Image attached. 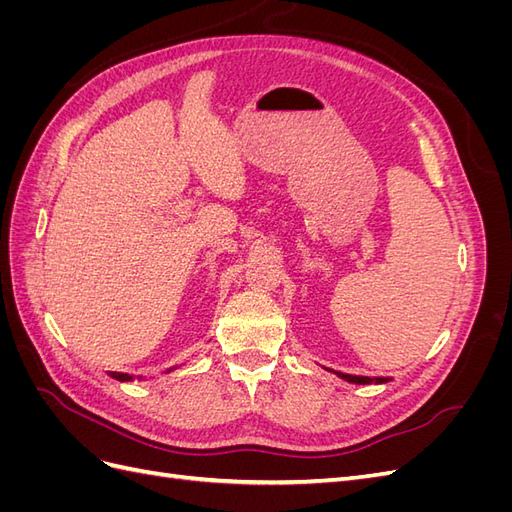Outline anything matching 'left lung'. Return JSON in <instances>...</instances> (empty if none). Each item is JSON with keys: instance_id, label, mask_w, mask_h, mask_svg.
Wrapping results in <instances>:
<instances>
[{"instance_id": "1", "label": "left lung", "mask_w": 512, "mask_h": 512, "mask_svg": "<svg viewBox=\"0 0 512 512\" xmlns=\"http://www.w3.org/2000/svg\"><path fill=\"white\" fill-rule=\"evenodd\" d=\"M335 374H337L339 378H344L346 382H352V384H371V382L382 384V382H389V378H367V376H350V374H342V371H335Z\"/></svg>"}]
</instances>
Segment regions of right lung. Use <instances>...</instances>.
Listing matches in <instances>:
<instances>
[{
    "label": "right lung",
    "instance_id": "right-lung-1",
    "mask_svg": "<svg viewBox=\"0 0 512 512\" xmlns=\"http://www.w3.org/2000/svg\"><path fill=\"white\" fill-rule=\"evenodd\" d=\"M111 376H113V378H117V380H121V382H128V380H132V376H128V374H115V371H113Z\"/></svg>",
    "mask_w": 512,
    "mask_h": 512
}]
</instances>
